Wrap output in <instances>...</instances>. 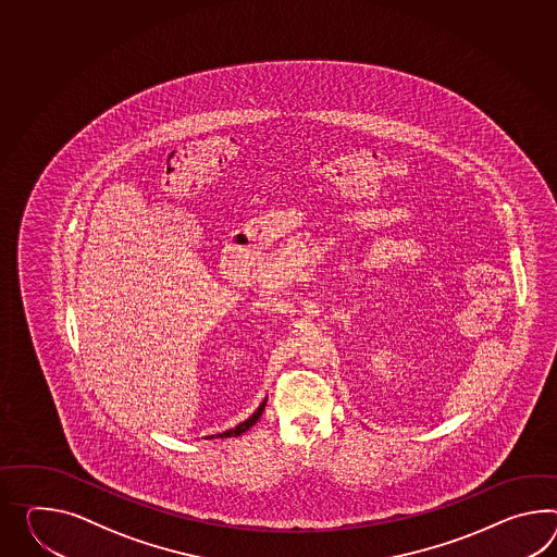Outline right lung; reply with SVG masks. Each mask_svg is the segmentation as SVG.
<instances>
[{
    "instance_id": "add662e5",
    "label": "right lung",
    "mask_w": 557,
    "mask_h": 557,
    "mask_svg": "<svg viewBox=\"0 0 557 557\" xmlns=\"http://www.w3.org/2000/svg\"><path fill=\"white\" fill-rule=\"evenodd\" d=\"M259 414H261V408H259L258 412H256V414H253V417H249V419H247V421L242 422V424H237V426H235V429H233V431H230V434L245 433V431H247V429H249V426H251V424H256V421H258V419H259Z\"/></svg>"
}]
</instances>
